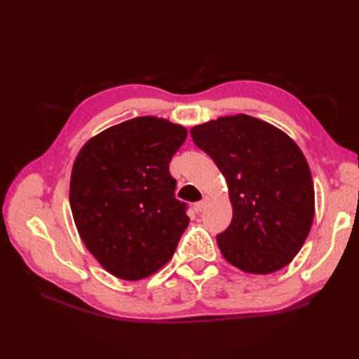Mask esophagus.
Listing matches in <instances>:
<instances>
[{"label":"esophagus","mask_w":359,"mask_h":359,"mask_svg":"<svg viewBox=\"0 0 359 359\" xmlns=\"http://www.w3.org/2000/svg\"><path fill=\"white\" fill-rule=\"evenodd\" d=\"M206 205H208V198H203L201 202L196 203V211L202 212L206 208Z\"/></svg>","instance_id":"34e87169"}]
</instances>
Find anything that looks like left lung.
Returning a JSON list of instances; mask_svg holds the SVG:
<instances>
[{"instance_id":"8db88e82","label":"left lung","mask_w":359,"mask_h":359,"mask_svg":"<svg viewBox=\"0 0 359 359\" xmlns=\"http://www.w3.org/2000/svg\"><path fill=\"white\" fill-rule=\"evenodd\" d=\"M226 178L232 222L217 235L227 262L250 274L285 268L307 240L314 187L299 147L277 127L244 114L190 130Z\"/></svg>"}]
</instances>
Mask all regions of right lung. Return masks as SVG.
<instances>
[{
  "instance_id": "add662e5",
  "label": "right lung",
  "mask_w": 359,
  "mask_h": 359,
  "mask_svg": "<svg viewBox=\"0 0 359 359\" xmlns=\"http://www.w3.org/2000/svg\"><path fill=\"white\" fill-rule=\"evenodd\" d=\"M186 127L137 116L104 130L79 151L70 208L85 247L112 276L140 280L165 266L189 224L169 163Z\"/></svg>"
}]
</instances>
